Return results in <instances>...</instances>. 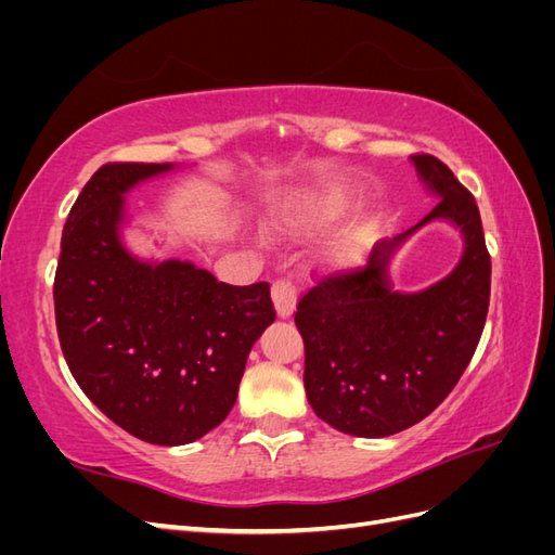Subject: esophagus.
Listing matches in <instances>:
<instances>
[{"label": "esophagus", "instance_id": "esophagus-1", "mask_svg": "<svg viewBox=\"0 0 555 555\" xmlns=\"http://www.w3.org/2000/svg\"><path fill=\"white\" fill-rule=\"evenodd\" d=\"M271 296H273L278 317H282V319L292 317V312L296 308V289L292 287V282L289 280H275L273 287H271Z\"/></svg>", "mask_w": 555, "mask_h": 555}]
</instances>
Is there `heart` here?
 Instances as JSON below:
<instances>
[{
  "label": "heart",
  "instance_id": "obj_1",
  "mask_svg": "<svg viewBox=\"0 0 555 555\" xmlns=\"http://www.w3.org/2000/svg\"><path fill=\"white\" fill-rule=\"evenodd\" d=\"M333 217V210L331 208H314L306 215H300V224H319V222H326ZM354 249H357V241L354 236H349L345 241H340V245L335 247V257H338L340 261H349L351 257H354Z\"/></svg>",
  "mask_w": 555,
  "mask_h": 555
}]
</instances>
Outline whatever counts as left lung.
I'll return each instance as SVG.
<instances>
[{
  "instance_id": "1",
  "label": "left lung",
  "mask_w": 555,
  "mask_h": 555,
  "mask_svg": "<svg viewBox=\"0 0 555 555\" xmlns=\"http://www.w3.org/2000/svg\"><path fill=\"white\" fill-rule=\"evenodd\" d=\"M426 188L440 196L422 222L373 247L363 268L326 275L298 300L304 384L314 414L357 438H386L426 418L473 359L491 298V257L475 196L433 155H412ZM464 233L460 266L424 293L390 289L395 247L428 221Z\"/></svg>"
}]
</instances>
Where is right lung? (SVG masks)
<instances>
[{"mask_svg":"<svg viewBox=\"0 0 555 555\" xmlns=\"http://www.w3.org/2000/svg\"><path fill=\"white\" fill-rule=\"evenodd\" d=\"M173 164H104L62 231L55 322L66 365L113 424L178 447L220 426L275 310L268 282L233 287L190 261H141L120 241L125 194Z\"/></svg>","mask_w":555,"mask_h":555,"instance_id":"obj_1","label":"right lung"}]
</instances>
